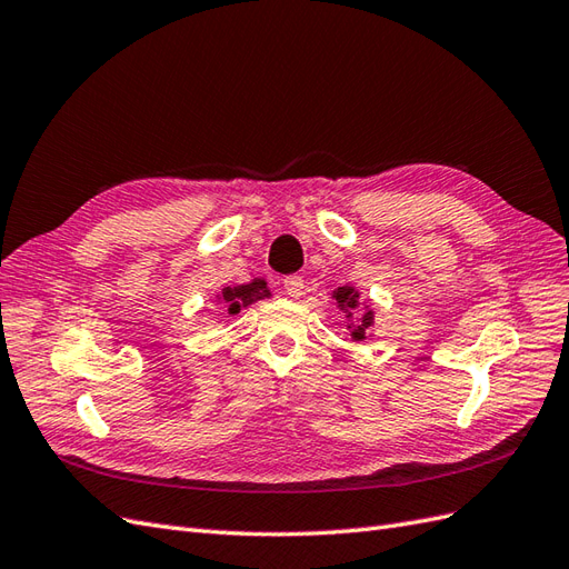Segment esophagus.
Here are the masks:
<instances>
[{
    "mask_svg": "<svg viewBox=\"0 0 569 569\" xmlns=\"http://www.w3.org/2000/svg\"><path fill=\"white\" fill-rule=\"evenodd\" d=\"M283 288H286V293L293 298V300H298V298H302L305 296V281H302V276H288V279H283Z\"/></svg>",
    "mask_w": 569,
    "mask_h": 569,
    "instance_id": "obj_1",
    "label": "esophagus"
}]
</instances>
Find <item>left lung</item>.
<instances>
[{"label":"left lung","mask_w":569,"mask_h":569,"mask_svg":"<svg viewBox=\"0 0 569 569\" xmlns=\"http://www.w3.org/2000/svg\"><path fill=\"white\" fill-rule=\"evenodd\" d=\"M331 298L336 300V307L346 317V329L350 331L352 340H367L371 333L369 329L375 327V310H371L369 302L362 305L360 290L355 286H338Z\"/></svg>","instance_id":"left-lung-1"}]
</instances>
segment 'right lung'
<instances>
[{
  "label": "right lung",
  "mask_w": 569,
  "mask_h": 569,
  "mask_svg": "<svg viewBox=\"0 0 569 569\" xmlns=\"http://www.w3.org/2000/svg\"><path fill=\"white\" fill-rule=\"evenodd\" d=\"M271 298V290L267 288L264 279H252L248 283L238 286H223L217 293V305H221L226 315L236 317L240 310H246L252 302Z\"/></svg>",
  "instance_id": "obj_1"
}]
</instances>
